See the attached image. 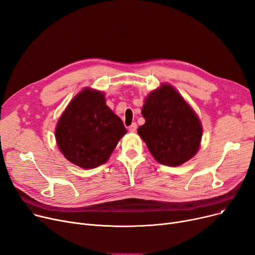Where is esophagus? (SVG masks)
<instances>
[{
    "instance_id": "obj_1",
    "label": "esophagus",
    "mask_w": 255,
    "mask_h": 255,
    "mask_svg": "<svg viewBox=\"0 0 255 255\" xmlns=\"http://www.w3.org/2000/svg\"><path fill=\"white\" fill-rule=\"evenodd\" d=\"M136 128H137L136 123H132V124L129 126V131H130V132H135Z\"/></svg>"
}]
</instances>
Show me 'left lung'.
I'll list each match as a JSON object with an SVG mask.
<instances>
[{
    "label": "left lung",
    "mask_w": 255,
    "mask_h": 255,
    "mask_svg": "<svg viewBox=\"0 0 255 255\" xmlns=\"http://www.w3.org/2000/svg\"><path fill=\"white\" fill-rule=\"evenodd\" d=\"M141 115L145 124L137 133L155 160L177 167L197 153L202 137V125L193 108L169 84H162L147 97Z\"/></svg>",
    "instance_id": "obj_1"
}]
</instances>
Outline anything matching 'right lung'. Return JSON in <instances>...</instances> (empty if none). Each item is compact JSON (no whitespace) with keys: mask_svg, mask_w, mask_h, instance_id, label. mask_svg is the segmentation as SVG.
<instances>
[{"mask_svg":"<svg viewBox=\"0 0 255 255\" xmlns=\"http://www.w3.org/2000/svg\"><path fill=\"white\" fill-rule=\"evenodd\" d=\"M126 132L123 122L106 105L104 94L85 88L64 110L55 136L66 159L93 169L107 162Z\"/></svg>","mask_w":255,"mask_h":255,"instance_id":"add662e5","label":"right lung"}]
</instances>
